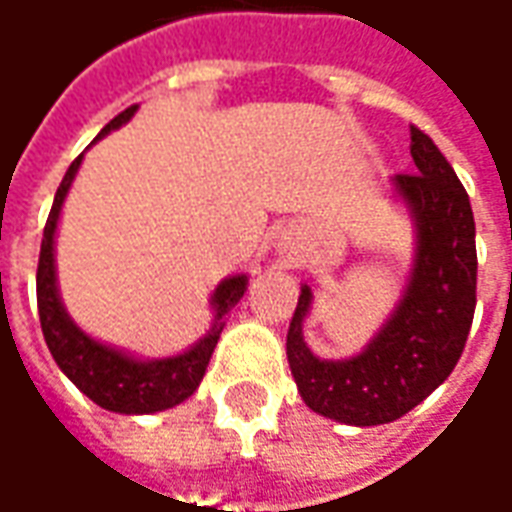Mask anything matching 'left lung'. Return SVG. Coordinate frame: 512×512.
<instances>
[{"label": "left lung", "mask_w": 512, "mask_h": 512, "mask_svg": "<svg viewBox=\"0 0 512 512\" xmlns=\"http://www.w3.org/2000/svg\"><path fill=\"white\" fill-rule=\"evenodd\" d=\"M410 153L418 172L396 175L393 186L418 222V253L396 315L359 357L323 362L303 343L312 301L303 287L287 331V359L306 407L340 424H390L418 407L449 379L474 320L477 231L468 192L415 125Z\"/></svg>", "instance_id": "left-lung-1"}]
</instances>
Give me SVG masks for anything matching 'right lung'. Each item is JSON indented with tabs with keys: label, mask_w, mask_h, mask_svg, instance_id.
<instances>
[{
	"label": "right lung",
	"mask_w": 512,
	"mask_h": 512,
	"mask_svg": "<svg viewBox=\"0 0 512 512\" xmlns=\"http://www.w3.org/2000/svg\"><path fill=\"white\" fill-rule=\"evenodd\" d=\"M133 111H136V105H130L122 114L114 116L97 139H102L108 130L119 128L122 122H128ZM80 161H83V155L74 158L72 167L66 169L61 186L55 192V203H52L47 225H44V239H41V253H38L35 292H38V317H41L44 340H47L58 368L94 404H100L102 410L125 412V415L169 410V407L186 401L197 390V384H200L203 373L209 368L211 351H214V345L220 340L222 317L228 315L231 306L245 295L248 278H225L217 287V292H214V329H211L209 337H203L186 354L155 359V362H139V359L125 357V354H119L114 348L91 340L63 312L58 287H55V256H52V239H55V225H58L63 197H66L69 186H72L74 172L80 167Z\"/></svg>",
	"instance_id": "right-lung-1"
}]
</instances>
